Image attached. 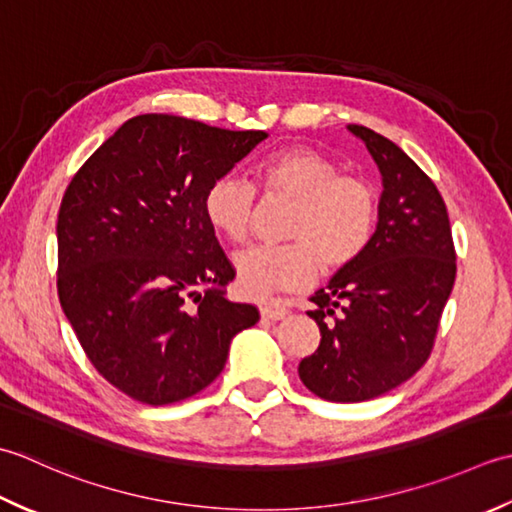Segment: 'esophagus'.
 Instances as JSON below:
<instances>
[{
	"label": "esophagus",
	"instance_id": "34e87169",
	"mask_svg": "<svg viewBox=\"0 0 512 512\" xmlns=\"http://www.w3.org/2000/svg\"><path fill=\"white\" fill-rule=\"evenodd\" d=\"M260 314H263L265 318L278 320V318H283L287 314V307L280 305V302H276V300H267V302H263V305H260Z\"/></svg>",
	"mask_w": 512,
	"mask_h": 512
}]
</instances>
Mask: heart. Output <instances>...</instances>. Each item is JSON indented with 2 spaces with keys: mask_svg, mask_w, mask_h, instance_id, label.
<instances>
[{
  "mask_svg": "<svg viewBox=\"0 0 512 512\" xmlns=\"http://www.w3.org/2000/svg\"><path fill=\"white\" fill-rule=\"evenodd\" d=\"M258 183L269 203L285 201L280 247H252L236 256L238 287L245 296L263 298L274 291L309 285L318 265L336 274L364 254L380 216L375 187L356 174H340L331 156L309 145H289L256 165ZM203 212L227 241L245 243L254 232L258 198L238 176H218L207 187Z\"/></svg>",
  "mask_w": 512,
  "mask_h": 512,
  "instance_id": "b5f03b06",
  "label": "heart"
}]
</instances>
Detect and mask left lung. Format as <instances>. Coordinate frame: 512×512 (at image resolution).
Wrapping results in <instances>:
<instances>
[{"label": "left lung", "mask_w": 512, "mask_h": 512, "mask_svg": "<svg viewBox=\"0 0 512 512\" xmlns=\"http://www.w3.org/2000/svg\"><path fill=\"white\" fill-rule=\"evenodd\" d=\"M349 130L367 143L384 190L369 247L311 298L320 344L298 375L329 402L378 398L429 360L457 271L435 183L387 137L364 125Z\"/></svg>", "instance_id": "obj_1"}]
</instances>
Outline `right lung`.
<instances>
[{
  "label": "right lung",
  "instance_id": "add662e5",
  "mask_svg": "<svg viewBox=\"0 0 512 512\" xmlns=\"http://www.w3.org/2000/svg\"><path fill=\"white\" fill-rule=\"evenodd\" d=\"M263 130L174 114L125 121L72 176L57 218V291L79 344L128 398L163 406L203 391L260 314L225 298L236 276L205 218L207 187Z\"/></svg>",
  "mask_w": 512,
  "mask_h": 512
}]
</instances>
